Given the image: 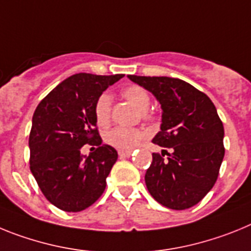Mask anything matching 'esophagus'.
Listing matches in <instances>:
<instances>
[{
  "instance_id": "34e87169",
  "label": "esophagus",
  "mask_w": 251,
  "mask_h": 251,
  "mask_svg": "<svg viewBox=\"0 0 251 251\" xmlns=\"http://www.w3.org/2000/svg\"><path fill=\"white\" fill-rule=\"evenodd\" d=\"M131 150H119V155L121 156V158H125V156H130L131 155Z\"/></svg>"
}]
</instances>
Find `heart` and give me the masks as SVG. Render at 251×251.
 Wrapping results in <instances>:
<instances>
[{
  "label": "heart",
  "mask_w": 251,
  "mask_h": 251,
  "mask_svg": "<svg viewBox=\"0 0 251 251\" xmlns=\"http://www.w3.org/2000/svg\"><path fill=\"white\" fill-rule=\"evenodd\" d=\"M121 95L126 101L140 110V116L144 121H151L154 115L148 110L150 104V95L147 89L138 84H132L124 88ZM93 112L97 125L103 127L110 124L111 113H112V99L108 93L103 92L97 97ZM144 138H145V132L141 128L124 127V126H116L104 134V141L119 150H132Z\"/></svg>",
  "instance_id": "b5f03b06"
}]
</instances>
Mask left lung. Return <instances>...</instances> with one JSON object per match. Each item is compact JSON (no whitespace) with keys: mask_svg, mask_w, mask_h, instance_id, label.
Segmentation results:
<instances>
[{"mask_svg":"<svg viewBox=\"0 0 251 251\" xmlns=\"http://www.w3.org/2000/svg\"><path fill=\"white\" fill-rule=\"evenodd\" d=\"M128 78L150 91L163 108L160 131L152 143L168 148L169 152H152L145 174L148 191L172 210L195 206L215 186L225 155L224 125L215 104L208 96L178 78Z\"/></svg>","mask_w":251,"mask_h":251,"instance_id":"obj_1","label":"left lung"}]
</instances>
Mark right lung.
Returning <instances> with one entry per match:
<instances>
[{
  "label": "right lung",
  "mask_w": 251,
  "mask_h": 251,
  "mask_svg": "<svg viewBox=\"0 0 251 251\" xmlns=\"http://www.w3.org/2000/svg\"><path fill=\"white\" fill-rule=\"evenodd\" d=\"M124 77L78 73L48 93L35 110L29 136L30 171L50 203L79 212L95 203L117 160L115 148L102 144L96 125L95 102ZM98 147L83 159L80 148Z\"/></svg>",
  "instance_id": "right-lung-1"
}]
</instances>
